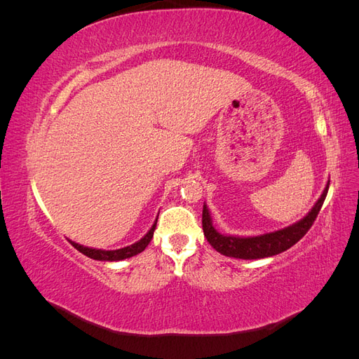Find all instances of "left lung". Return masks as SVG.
<instances>
[{
	"mask_svg": "<svg viewBox=\"0 0 359 359\" xmlns=\"http://www.w3.org/2000/svg\"><path fill=\"white\" fill-rule=\"evenodd\" d=\"M330 189V181L327 182V187L323 189L320 198L318 202L313 205V208L309 211L306 217L297 223H293L283 229H278L274 232H268L256 236H236V235H223L215 229L212 224V219L208 206L203 203L202 211V227L203 235L206 240L215 248L217 252L235 257V259H264L276 256L278 253L286 252L287 248L295 245L301 238L309 232L313 222L322 208L323 201L327 198V193Z\"/></svg>",
	"mask_w": 359,
	"mask_h": 359,
	"instance_id": "left-lung-1",
	"label": "left lung"
}]
</instances>
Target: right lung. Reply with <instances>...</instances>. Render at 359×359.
Listing matches in <instances>:
<instances>
[{
    "label": "right lung",
    "mask_w": 359,
    "mask_h": 359,
    "mask_svg": "<svg viewBox=\"0 0 359 359\" xmlns=\"http://www.w3.org/2000/svg\"><path fill=\"white\" fill-rule=\"evenodd\" d=\"M156 226H157V219L154 222V224L151 226V229L140 238V240L132 245H127V247H123V248H118V250H102V248H93V247H83L78 243L74 241H70L72 245L79 250V252L85 256H88L94 260H103V262H115V260H124V259H128V257H133L139 253H142L145 247L149 244V241L153 240V235H154V231H156Z\"/></svg>",
    "instance_id": "obj_1"
}]
</instances>
